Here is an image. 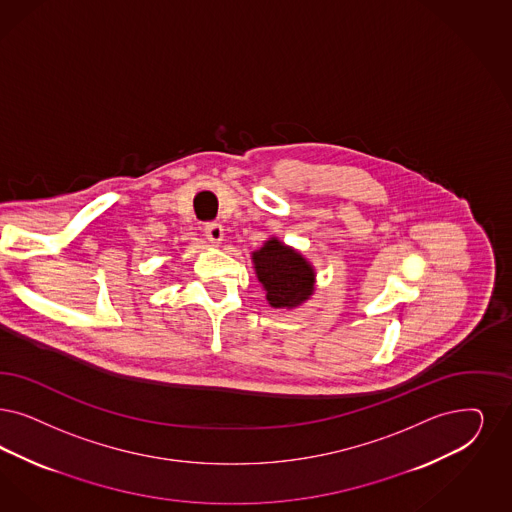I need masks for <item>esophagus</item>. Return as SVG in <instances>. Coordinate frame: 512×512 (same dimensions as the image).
Masks as SVG:
<instances>
[{"label":"esophagus","mask_w":512,"mask_h":512,"mask_svg":"<svg viewBox=\"0 0 512 512\" xmlns=\"http://www.w3.org/2000/svg\"><path fill=\"white\" fill-rule=\"evenodd\" d=\"M205 237L209 239L214 247H218L224 241V228L220 224H207L205 226Z\"/></svg>","instance_id":"34e87169"}]
</instances>
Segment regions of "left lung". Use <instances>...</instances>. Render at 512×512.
Returning a JSON list of instances; mask_svg holds the SVG:
<instances>
[{"label":"left lung","mask_w":512,"mask_h":512,"mask_svg":"<svg viewBox=\"0 0 512 512\" xmlns=\"http://www.w3.org/2000/svg\"><path fill=\"white\" fill-rule=\"evenodd\" d=\"M252 264L265 300L273 309H296L307 302L317 283V271L300 250L269 237L252 252Z\"/></svg>","instance_id":"left-lung-1"}]
</instances>
